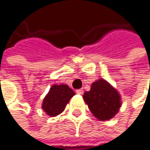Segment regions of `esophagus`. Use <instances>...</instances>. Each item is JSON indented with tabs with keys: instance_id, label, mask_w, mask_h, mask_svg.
I'll return each mask as SVG.
<instances>
[{
	"instance_id": "1",
	"label": "esophagus",
	"mask_w": 150,
	"mask_h": 150,
	"mask_svg": "<svg viewBox=\"0 0 150 150\" xmlns=\"http://www.w3.org/2000/svg\"><path fill=\"white\" fill-rule=\"evenodd\" d=\"M76 93H77L78 94H83V89H77V90H76Z\"/></svg>"
}]
</instances>
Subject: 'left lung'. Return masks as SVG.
I'll return each mask as SVG.
<instances>
[{
  "instance_id": "1",
  "label": "left lung",
  "mask_w": 150,
  "mask_h": 150,
  "mask_svg": "<svg viewBox=\"0 0 150 150\" xmlns=\"http://www.w3.org/2000/svg\"><path fill=\"white\" fill-rule=\"evenodd\" d=\"M83 97L93 116L100 120L112 119L122 104L117 90L103 79L94 82Z\"/></svg>"
}]
</instances>
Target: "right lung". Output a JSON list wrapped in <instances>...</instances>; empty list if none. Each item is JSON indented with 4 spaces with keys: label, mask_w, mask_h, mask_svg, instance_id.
Listing matches in <instances>:
<instances>
[{
    "label": "right lung",
    "mask_w": 150,
    "mask_h": 150,
    "mask_svg": "<svg viewBox=\"0 0 150 150\" xmlns=\"http://www.w3.org/2000/svg\"><path fill=\"white\" fill-rule=\"evenodd\" d=\"M74 94L67 84H54L44 98L42 109L49 116H57L65 110V107Z\"/></svg>",
    "instance_id": "obj_1"
}]
</instances>
